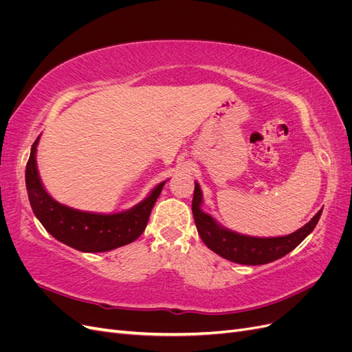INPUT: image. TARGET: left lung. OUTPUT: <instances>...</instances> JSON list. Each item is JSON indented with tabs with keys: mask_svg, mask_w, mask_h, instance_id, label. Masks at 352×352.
<instances>
[{
	"mask_svg": "<svg viewBox=\"0 0 352 352\" xmlns=\"http://www.w3.org/2000/svg\"><path fill=\"white\" fill-rule=\"evenodd\" d=\"M202 192L199 185L195 182L194 198H192V214L197 225L198 235L202 242L220 257L229 261L247 265L267 264L295 250L310 233L314 230L318 219L322 216V210L304 225L301 229L286 236L278 238H254L245 236L241 233L232 232L220 226L207 212L201 210Z\"/></svg>",
	"mask_w": 352,
	"mask_h": 352,
	"instance_id": "left-lung-1",
	"label": "left lung"
}]
</instances>
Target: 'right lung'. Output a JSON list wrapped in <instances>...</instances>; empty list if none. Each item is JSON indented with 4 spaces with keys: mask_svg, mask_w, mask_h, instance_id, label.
Instances as JSON below:
<instances>
[{
    "mask_svg": "<svg viewBox=\"0 0 352 352\" xmlns=\"http://www.w3.org/2000/svg\"><path fill=\"white\" fill-rule=\"evenodd\" d=\"M38 142L39 138L32 145L25 177L30 207L48 233L82 252H105L131 243L142 235L166 182L157 185L142 202L127 211L95 214L73 210L52 199L42 186L36 167Z\"/></svg>",
    "mask_w": 352,
    "mask_h": 352,
    "instance_id": "1",
    "label": "right lung"
}]
</instances>
